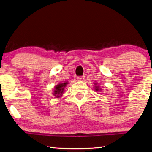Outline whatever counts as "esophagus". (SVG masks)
I'll return each mask as SVG.
<instances>
[{"mask_svg":"<svg viewBox=\"0 0 152 152\" xmlns=\"http://www.w3.org/2000/svg\"><path fill=\"white\" fill-rule=\"evenodd\" d=\"M77 78H78V81H84V79H85V76H78Z\"/></svg>","mask_w":152,"mask_h":152,"instance_id":"obj_1","label":"esophagus"}]
</instances>
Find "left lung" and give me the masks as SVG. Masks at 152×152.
Listing matches in <instances>:
<instances>
[{
  "label": "left lung",
  "mask_w": 152,
  "mask_h": 152,
  "mask_svg": "<svg viewBox=\"0 0 152 152\" xmlns=\"http://www.w3.org/2000/svg\"><path fill=\"white\" fill-rule=\"evenodd\" d=\"M96 91H99V88H98V86H96Z\"/></svg>",
  "instance_id": "left-lung-1"
}]
</instances>
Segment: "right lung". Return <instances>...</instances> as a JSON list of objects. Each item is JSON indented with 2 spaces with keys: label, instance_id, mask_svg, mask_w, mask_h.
Segmentation results:
<instances>
[{
  "label": "right lung",
  "instance_id": "add662e5",
  "mask_svg": "<svg viewBox=\"0 0 152 152\" xmlns=\"http://www.w3.org/2000/svg\"><path fill=\"white\" fill-rule=\"evenodd\" d=\"M67 82H65V83H62L58 84V85L56 86H55V90H54V96L58 98V97H60L62 96L64 92V87L66 86Z\"/></svg>",
  "mask_w": 152,
  "mask_h": 152
}]
</instances>
